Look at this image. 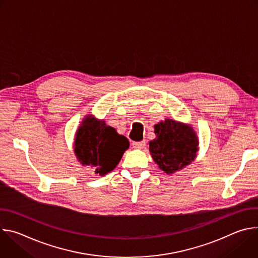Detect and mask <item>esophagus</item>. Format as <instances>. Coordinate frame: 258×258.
Listing matches in <instances>:
<instances>
[{
	"mask_svg": "<svg viewBox=\"0 0 258 258\" xmlns=\"http://www.w3.org/2000/svg\"><path fill=\"white\" fill-rule=\"evenodd\" d=\"M145 146H146V142H145V141L134 142V143H133V147H134L135 149H143Z\"/></svg>",
	"mask_w": 258,
	"mask_h": 258,
	"instance_id": "1",
	"label": "esophagus"
}]
</instances>
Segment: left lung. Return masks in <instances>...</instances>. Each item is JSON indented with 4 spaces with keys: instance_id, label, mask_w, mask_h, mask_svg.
I'll return each instance as SVG.
<instances>
[{
    "instance_id": "left-lung-1",
    "label": "left lung",
    "mask_w": 258,
    "mask_h": 258,
    "mask_svg": "<svg viewBox=\"0 0 258 258\" xmlns=\"http://www.w3.org/2000/svg\"><path fill=\"white\" fill-rule=\"evenodd\" d=\"M156 138L149 142V151L154 162L167 174L188 166L197 157L199 138L193 126L165 118L154 125Z\"/></svg>"
}]
</instances>
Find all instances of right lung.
<instances>
[{"label": "right lung", "instance_id": "right-lung-1", "mask_svg": "<svg viewBox=\"0 0 258 258\" xmlns=\"http://www.w3.org/2000/svg\"><path fill=\"white\" fill-rule=\"evenodd\" d=\"M128 147L130 142L124 136L107 125L105 120L89 114L76 133L73 151L78 161L103 176L117 166Z\"/></svg>", "mask_w": 258, "mask_h": 258}]
</instances>
